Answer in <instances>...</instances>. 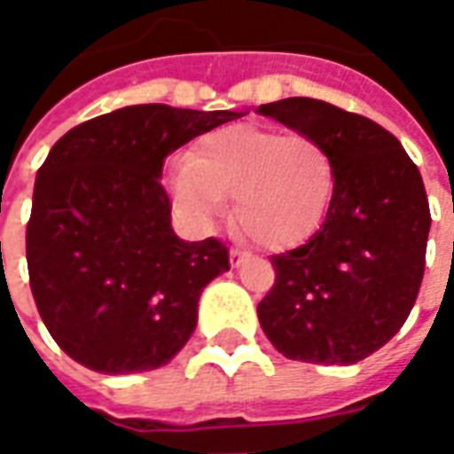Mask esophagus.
Instances as JSON below:
<instances>
[{
    "instance_id": "obj_1",
    "label": "esophagus",
    "mask_w": 454,
    "mask_h": 454,
    "mask_svg": "<svg viewBox=\"0 0 454 454\" xmlns=\"http://www.w3.org/2000/svg\"><path fill=\"white\" fill-rule=\"evenodd\" d=\"M247 260V253H243V250H238V247H233L231 250V267H240L243 262Z\"/></svg>"
}]
</instances>
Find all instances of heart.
Wrapping results in <instances>:
<instances>
[{
    "mask_svg": "<svg viewBox=\"0 0 454 454\" xmlns=\"http://www.w3.org/2000/svg\"><path fill=\"white\" fill-rule=\"evenodd\" d=\"M335 189L331 150L311 136L255 126L211 130L169 175V194L197 226L211 228L236 199L238 223L267 247L304 243L321 226Z\"/></svg>",
    "mask_w": 454,
    "mask_h": 454,
    "instance_id": "1",
    "label": "heart"
}]
</instances>
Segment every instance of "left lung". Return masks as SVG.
Returning <instances> with one entry per match:
<instances>
[{
  "instance_id": "obj_1",
  "label": "left lung",
  "mask_w": 454,
  "mask_h": 454,
  "mask_svg": "<svg viewBox=\"0 0 454 454\" xmlns=\"http://www.w3.org/2000/svg\"><path fill=\"white\" fill-rule=\"evenodd\" d=\"M257 114L321 140L335 162L325 221L304 246L272 255L275 286L257 304L289 360L355 364L399 333L416 304L430 208L419 168L380 123L289 97Z\"/></svg>"
}]
</instances>
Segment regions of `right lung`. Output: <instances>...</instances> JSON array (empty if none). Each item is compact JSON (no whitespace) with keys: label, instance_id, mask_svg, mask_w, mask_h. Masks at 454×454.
<instances>
[{"label":"right lung","instance_id":"add662e5","mask_svg":"<svg viewBox=\"0 0 454 454\" xmlns=\"http://www.w3.org/2000/svg\"><path fill=\"white\" fill-rule=\"evenodd\" d=\"M247 112L123 106L74 126L35 175L28 282L48 333L102 374L158 370L197 328L228 247L175 236L160 184L169 153Z\"/></svg>","mask_w":454,"mask_h":454}]
</instances>
